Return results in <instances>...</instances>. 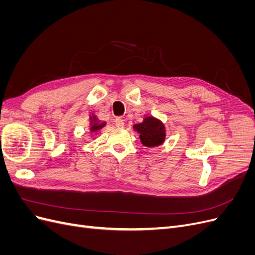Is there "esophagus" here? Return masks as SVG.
Instances as JSON below:
<instances>
[{"label": "esophagus", "instance_id": "esophagus-1", "mask_svg": "<svg viewBox=\"0 0 255 255\" xmlns=\"http://www.w3.org/2000/svg\"><path fill=\"white\" fill-rule=\"evenodd\" d=\"M115 125H116V127L122 128L123 126H125V122H123V119H121L120 117H118V118L115 119Z\"/></svg>", "mask_w": 255, "mask_h": 255}]
</instances>
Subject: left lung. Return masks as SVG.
Segmentation results:
<instances>
[{"label":"left lung","mask_w":255,"mask_h":255,"mask_svg":"<svg viewBox=\"0 0 255 255\" xmlns=\"http://www.w3.org/2000/svg\"><path fill=\"white\" fill-rule=\"evenodd\" d=\"M133 128L139 133L140 140L145 146L160 145L165 140V127L155 118L145 117L141 123H136Z\"/></svg>","instance_id":"1"}]
</instances>
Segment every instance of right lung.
Returning a JSON list of instances; mask_svg holds the SVG:
<instances>
[{
  "label": "right lung",
  "mask_w": 255,
  "mask_h": 255,
  "mask_svg": "<svg viewBox=\"0 0 255 255\" xmlns=\"http://www.w3.org/2000/svg\"><path fill=\"white\" fill-rule=\"evenodd\" d=\"M90 129L92 130V132H96V130H99L101 129L102 128L105 127L106 123L105 122H101L99 121L96 117H90Z\"/></svg>",
  "instance_id": "right-lung-1"
}]
</instances>
